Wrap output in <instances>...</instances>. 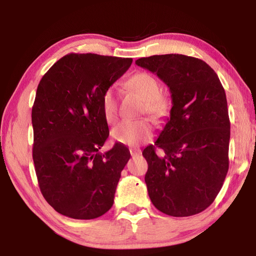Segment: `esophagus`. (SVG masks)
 <instances>
[{
	"label": "esophagus",
	"instance_id": "34e87169",
	"mask_svg": "<svg viewBox=\"0 0 256 256\" xmlns=\"http://www.w3.org/2000/svg\"><path fill=\"white\" fill-rule=\"evenodd\" d=\"M130 154H131L132 157H136V156H138L141 154V150L138 149H130Z\"/></svg>",
	"mask_w": 256,
	"mask_h": 256
}]
</instances>
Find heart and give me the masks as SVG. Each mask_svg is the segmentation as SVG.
Instances as JSON below:
<instances>
[{"mask_svg": "<svg viewBox=\"0 0 256 256\" xmlns=\"http://www.w3.org/2000/svg\"><path fill=\"white\" fill-rule=\"evenodd\" d=\"M128 88L144 99L142 112H146L154 122H162L170 110V102L162 92V86L156 78L146 72H138L128 81ZM102 110L107 123L112 124L118 116V96L114 86L107 88L102 97ZM154 136L148 120H123L112 131V136L118 144L136 146L149 141Z\"/></svg>", "mask_w": 256, "mask_h": 256, "instance_id": "b5f03b06", "label": "heart"}]
</instances>
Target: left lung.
<instances>
[{"label": "left lung", "instance_id": "left-lung-1", "mask_svg": "<svg viewBox=\"0 0 256 256\" xmlns=\"http://www.w3.org/2000/svg\"><path fill=\"white\" fill-rule=\"evenodd\" d=\"M136 64L168 86L172 102L154 146L142 152L150 200L172 216L200 214L218 196L229 167L230 122L224 86L204 60L192 56L154 55Z\"/></svg>", "mask_w": 256, "mask_h": 256}]
</instances>
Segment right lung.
<instances>
[{"instance_id": "obj_1", "label": "right lung", "mask_w": 256, "mask_h": 256, "mask_svg": "<svg viewBox=\"0 0 256 256\" xmlns=\"http://www.w3.org/2000/svg\"><path fill=\"white\" fill-rule=\"evenodd\" d=\"M132 58L71 53L38 84L32 106V159L45 200L58 214L94 219L110 209L131 154L110 136L102 110L104 92L131 66Z\"/></svg>"}]
</instances>
